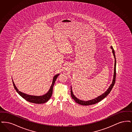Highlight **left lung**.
<instances>
[{
	"mask_svg": "<svg viewBox=\"0 0 132 132\" xmlns=\"http://www.w3.org/2000/svg\"><path fill=\"white\" fill-rule=\"evenodd\" d=\"M111 49H112V53H113V55L114 57V59H115V63H114V75H113V80H112V84L110 85V86H109V87L107 89L106 91H105V92L103 94L98 96V97H97L96 98H95L94 99H93V100H89L88 101H81L79 99H78V98H77L74 95V94H73V91L72 90V88H71V96H72V98L76 102L79 104H81L82 105H93V104H94L96 103H98V102L101 101V100H102L103 99H104L105 97H106L107 95L108 94H109L112 88L113 87L114 84H115V79H116V57H115V51L113 50V48L112 47V46H111Z\"/></svg>",
	"mask_w": 132,
	"mask_h": 132,
	"instance_id": "obj_1",
	"label": "left lung"
}]
</instances>
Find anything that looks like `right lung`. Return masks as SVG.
<instances>
[{
  "mask_svg": "<svg viewBox=\"0 0 132 132\" xmlns=\"http://www.w3.org/2000/svg\"><path fill=\"white\" fill-rule=\"evenodd\" d=\"M59 75V74L55 75L53 77V80H52V82L51 84V86L50 87V89L45 94L40 95V96H37V95H29V94H26L24 93H22L20 91H19V89L17 88L16 86H15L14 82L13 81V84L14 88L16 90V92L18 93V94L21 96L23 98H24L25 100H26L30 102H31L33 103H36V104H42V103H44L45 102H47L50 99L52 94V92H53V88L54 86V84L55 83V82L58 76Z\"/></svg>",
  "mask_w": 132,
  "mask_h": 132,
  "instance_id": "1",
  "label": "right lung"
}]
</instances>
